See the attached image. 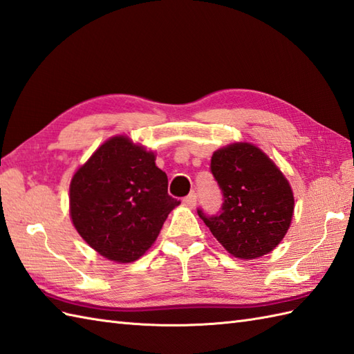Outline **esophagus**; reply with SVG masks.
Instances as JSON below:
<instances>
[{"instance_id":"esophagus-1","label":"esophagus","mask_w":354,"mask_h":354,"mask_svg":"<svg viewBox=\"0 0 354 354\" xmlns=\"http://www.w3.org/2000/svg\"><path fill=\"white\" fill-rule=\"evenodd\" d=\"M196 202H198L196 193H190L189 196L184 198V204H185L187 207H189V208H194V207H196Z\"/></svg>"}]
</instances>
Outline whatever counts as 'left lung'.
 I'll use <instances>...</instances> for the list:
<instances>
[{
	"instance_id": "1",
	"label": "left lung",
	"mask_w": 354,
	"mask_h": 354,
	"mask_svg": "<svg viewBox=\"0 0 354 354\" xmlns=\"http://www.w3.org/2000/svg\"><path fill=\"white\" fill-rule=\"evenodd\" d=\"M222 193L216 214L198 208L213 236L239 259L270 252L288 232L293 194L277 165L250 142H236L213 153L209 165Z\"/></svg>"
}]
</instances>
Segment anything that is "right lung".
Wrapping results in <instances>:
<instances>
[{
    "label": "right lung",
    "mask_w": 354,
    "mask_h": 354,
    "mask_svg": "<svg viewBox=\"0 0 354 354\" xmlns=\"http://www.w3.org/2000/svg\"><path fill=\"white\" fill-rule=\"evenodd\" d=\"M167 175L155 155L126 137L95 150L70 185V213L85 242L118 263L140 259L181 204L167 193Z\"/></svg>",
    "instance_id": "right-lung-1"
}]
</instances>
